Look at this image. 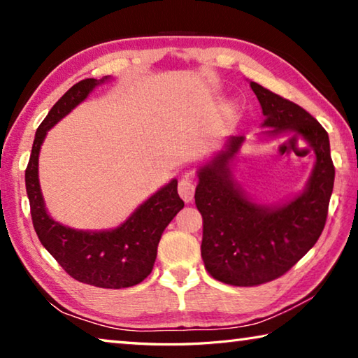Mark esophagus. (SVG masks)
I'll return each instance as SVG.
<instances>
[{"label": "esophagus", "instance_id": "esophagus-1", "mask_svg": "<svg viewBox=\"0 0 358 358\" xmlns=\"http://www.w3.org/2000/svg\"><path fill=\"white\" fill-rule=\"evenodd\" d=\"M194 192H196V183H194L192 180H189L187 177L183 178V180H180L178 194H180V197L183 199L185 202H191L192 201Z\"/></svg>", "mask_w": 358, "mask_h": 358}]
</instances>
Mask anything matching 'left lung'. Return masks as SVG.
<instances>
[{
	"label": "left lung",
	"instance_id": "left-lung-1",
	"mask_svg": "<svg viewBox=\"0 0 358 358\" xmlns=\"http://www.w3.org/2000/svg\"><path fill=\"white\" fill-rule=\"evenodd\" d=\"M264 113L266 137L292 132L316 153L308 185L300 196L280 207L252 202L232 178L229 162L243 136L230 137L226 150L199 169L196 205L203 217L202 259L215 280L251 287L289 271L322 234L335 181L327 131L305 108L251 82Z\"/></svg>",
	"mask_w": 358,
	"mask_h": 358
}]
</instances>
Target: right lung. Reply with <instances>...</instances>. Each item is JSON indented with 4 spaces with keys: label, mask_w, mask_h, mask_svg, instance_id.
Returning a JSON list of instances; mask_svg holds the SVG:
<instances>
[{
    "label": "right lung",
    "mask_w": 358,
    "mask_h": 358,
    "mask_svg": "<svg viewBox=\"0 0 358 358\" xmlns=\"http://www.w3.org/2000/svg\"><path fill=\"white\" fill-rule=\"evenodd\" d=\"M108 77L85 78L71 87L36 131L31 156L25 171V185L31 220L42 246L74 280L102 289H123L142 282L153 270L161 235L175 215L185 207L177 180L161 187L112 230H77L53 221L42 199L38 162L47 131L64 118Z\"/></svg>",
    "instance_id": "add662e5"
}]
</instances>
